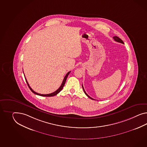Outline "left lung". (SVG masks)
Wrapping results in <instances>:
<instances>
[{"instance_id":"obj_1","label":"left lung","mask_w":147,"mask_h":147,"mask_svg":"<svg viewBox=\"0 0 147 147\" xmlns=\"http://www.w3.org/2000/svg\"><path fill=\"white\" fill-rule=\"evenodd\" d=\"M113 39H114L115 41H117V42H120V43H123L124 44V42L123 41V40H122L121 39L119 38H118V36H114L113 37ZM82 88H83V91H84V92L85 93V94H86V96H88V97H89V98H90L91 99H92V100H94V99H93V98H92L91 97H90L87 94V93H86V92L85 91V90H84V88H83V86L82 85Z\"/></svg>"}]
</instances>
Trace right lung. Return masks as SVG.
Here are the masks:
<instances>
[{"label": "right lung", "instance_id": "obj_1", "mask_svg": "<svg viewBox=\"0 0 147 147\" xmlns=\"http://www.w3.org/2000/svg\"><path fill=\"white\" fill-rule=\"evenodd\" d=\"M70 72L71 71H69V72H68L67 74H66V75H65V76L64 77V80H63V82L61 83V86L58 88V89L56 91H55L53 93H50V94H40V93H37V92H35L34 91H33L32 89V88L30 86H29V83L28 82V81H27V80H26V79L25 78V80H26V82L27 83V84H28V86H29V88H30V89L31 90V91L33 93H34V94H37V95H39V96H43V97H53L54 96H55V95H56V94H57L58 93H59L60 91H61V90H62V89L63 88V87L64 86L65 83L66 82V79L67 78V77H68V75H69V74L70 73ZM24 77H25V76H24Z\"/></svg>", "mask_w": 147, "mask_h": 147}]
</instances>
